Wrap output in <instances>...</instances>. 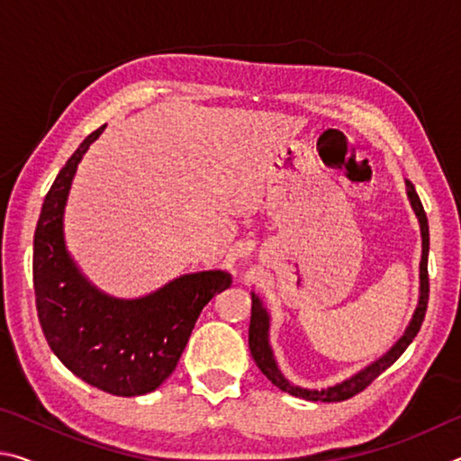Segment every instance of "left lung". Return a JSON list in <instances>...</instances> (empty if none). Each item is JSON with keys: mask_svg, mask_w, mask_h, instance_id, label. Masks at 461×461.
Listing matches in <instances>:
<instances>
[{"mask_svg": "<svg viewBox=\"0 0 461 461\" xmlns=\"http://www.w3.org/2000/svg\"><path fill=\"white\" fill-rule=\"evenodd\" d=\"M407 193L411 199V205L415 209L420 223V238H423V256H420V296H419V307L412 315V321L409 323L407 331H404L402 338L396 341V346L390 349L386 356H382L380 360L374 362L368 368L357 372L356 376L349 380H343L341 384H335L323 390H307L299 388L288 382L283 374H280L278 366L275 362V356H272V349L268 346V315L267 311L262 309V303L256 294H252V319H249V354H252L254 362L262 370L264 376H267L272 384L278 386L285 393L299 396V399L307 401H321V402H341L362 393L366 386H370L374 380H376L382 372L390 368L396 360H399L401 354L411 346V341L417 338V333L423 325V319L427 313V303H429V270H427V256H429V223H427V213L423 209V203H420L419 194L415 191V185L407 181Z\"/></svg>", "mask_w": 461, "mask_h": 461, "instance_id": "1", "label": "left lung"}]
</instances>
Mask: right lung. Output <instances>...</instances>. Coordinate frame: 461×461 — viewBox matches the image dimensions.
I'll return each mask as SVG.
<instances>
[{"label": "right lung", "instance_id": "add662e5", "mask_svg": "<svg viewBox=\"0 0 461 461\" xmlns=\"http://www.w3.org/2000/svg\"><path fill=\"white\" fill-rule=\"evenodd\" d=\"M104 128L83 140L46 193L34 233L36 311L50 349L75 376L109 394L140 396L173 374L203 307L231 286V276L197 272L144 299L120 301L79 275L65 249L62 212L77 165Z\"/></svg>", "mask_w": 461, "mask_h": 461}]
</instances>
